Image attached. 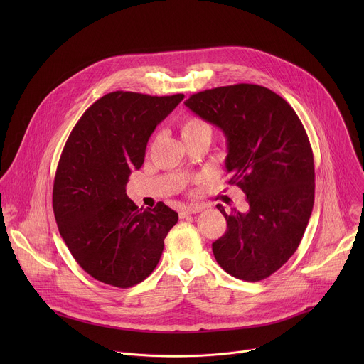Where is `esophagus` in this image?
<instances>
[{"instance_id":"1","label":"esophagus","mask_w":364,"mask_h":364,"mask_svg":"<svg viewBox=\"0 0 364 364\" xmlns=\"http://www.w3.org/2000/svg\"><path fill=\"white\" fill-rule=\"evenodd\" d=\"M203 210V205L200 204H191V205H187V207H183V209L180 210V218H187L188 215H196L198 212Z\"/></svg>"}]
</instances>
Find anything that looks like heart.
Masks as SVG:
<instances>
[{"mask_svg": "<svg viewBox=\"0 0 364 364\" xmlns=\"http://www.w3.org/2000/svg\"><path fill=\"white\" fill-rule=\"evenodd\" d=\"M180 134L183 141L198 138V136H212V127L204 119L198 117H186L180 122Z\"/></svg>", "mask_w": 364, "mask_h": 364, "instance_id": "heart-1", "label": "heart"}]
</instances>
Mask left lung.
<instances>
[{
  "label": "left lung",
  "mask_w": 364,
  "mask_h": 364,
  "mask_svg": "<svg viewBox=\"0 0 364 364\" xmlns=\"http://www.w3.org/2000/svg\"><path fill=\"white\" fill-rule=\"evenodd\" d=\"M184 103L223 131L228 183L249 203L246 213L216 205L228 222L212 245L216 261L237 279L262 281L295 253L313 212L314 157L305 128L285 99L259 85L207 89Z\"/></svg>",
  "instance_id": "1"
}]
</instances>
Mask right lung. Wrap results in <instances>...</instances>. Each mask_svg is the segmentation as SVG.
I'll return each instance as SVG.
<instances>
[{
	"label": "right lung",
	"mask_w": 364,
	"mask_h": 364,
	"mask_svg": "<svg viewBox=\"0 0 364 364\" xmlns=\"http://www.w3.org/2000/svg\"><path fill=\"white\" fill-rule=\"evenodd\" d=\"M184 95L111 92L80 117L62 151L53 212L75 261L92 278L118 288L142 282L157 267L178 215L163 201L138 209L127 196L146 142Z\"/></svg>",
	"instance_id": "add662e5"
}]
</instances>
